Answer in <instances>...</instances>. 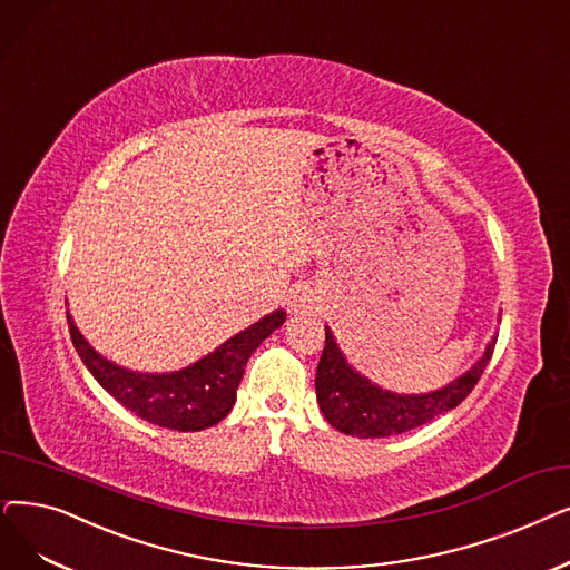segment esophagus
Segmentation results:
<instances>
[{"instance_id":"1","label":"esophagus","mask_w":570,"mask_h":570,"mask_svg":"<svg viewBox=\"0 0 570 570\" xmlns=\"http://www.w3.org/2000/svg\"><path fill=\"white\" fill-rule=\"evenodd\" d=\"M291 307L295 309V312H301V309H307L309 307V298L307 295H293V301H291Z\"/></svg>"}]
</instances>
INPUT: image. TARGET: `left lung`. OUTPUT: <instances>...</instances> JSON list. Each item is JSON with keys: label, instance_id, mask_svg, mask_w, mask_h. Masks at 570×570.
<instances>
[{"label": "left lung", "instance_id": "8db88e82", "mask_svg": "<svg viewBox=\"0 0 570 570\" xmlns=\"http://www.w3.org/2000/svg\"><path fill=\"white\" fill-rule=\"evenodd\" d=\"M497 346V337H491L482 358L450 382L431 393H393L363 377L346 363L344 354L326 326V344L316 367V401L328 424L340 433L356 438H389L407 433L416 426L429 424L438 414L454 410L468 393L480 382L484 367Z\"/></svg>", "mask_w": 570, "mask_h": 570}]
</instances>
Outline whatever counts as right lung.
<instances>
[{
    "mask_svg": "<svg viewBox=\"0 0 570 570\" xmlns=\"http://www.w3.org/2000/svg\"><path fill=\"white\" fill-rule=\"evenodd\" d=\"M286 321V312L277 309L254 326L237 333L212 354L177 373H135L97 354L79 333L67 309V324L73 346L100 382L105 391L148 424L171 431H203L226 419L235 405L237 386L244 365L258 350V344L275 333Z\"/></svg>",
    "mask_w": 570,
    "mask_h": 570,
    "instance_id": "obj_1",
    "label": "right lung"
}]
</instances>
